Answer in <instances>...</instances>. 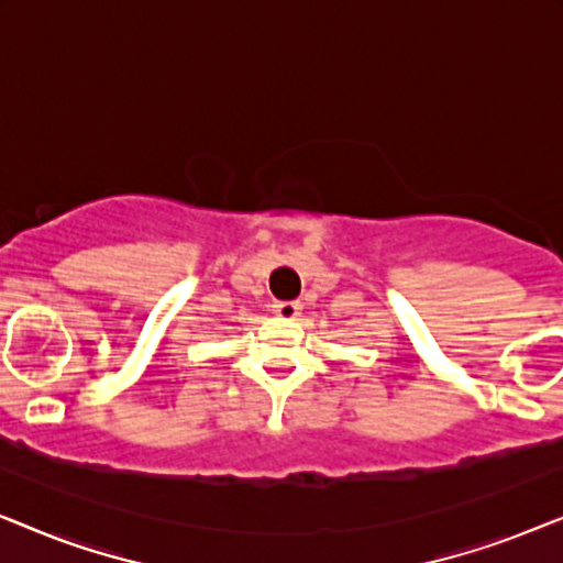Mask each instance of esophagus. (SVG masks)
<instances>
[{
  "label": "esophagus",
  "mask_w": 563,
  "mask_h": 563,
  "mask_svg": "<svg viewBox=\"0 0 563 563\" xmlns=\"http://www.w3.org/2000/svg\"><path fill=\"white\" fill-rule=\"evenodd\" d=\"M299 310H302V305L299 302H274V312L279 314V318L291 320V318H297Z\"/></svg>",
  "instance_id": "34e87169"
}]
</instances>
